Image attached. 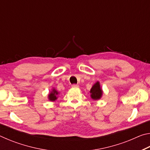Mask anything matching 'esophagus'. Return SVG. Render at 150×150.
Returning a JSON list of instances; mask_svg holds the SVG:
<instances>
[{
    "label": "esophagus",
    "instance_id": "esophagus-1",
    "mask_svg": "<svg viewBox=\"0 0 150 150\" xmlns=\"http://www.w3.org/2000/svg\"><path fill=\"white\" fill-rule=\"evenodd\" d=\"M72 87H74V88H76V87H79V85H76V84H73L71 85Z\"/></svg>",
    "mask_w": 150,
    "mask_h": 150
}]
</instances>
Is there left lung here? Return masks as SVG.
<instances>
[{"mask_svg":"<svg viewBox=\"0 0 150 150\" xmlns=\"http://www.w3.org/2000/svg\"><path fill=\"white\" fill-rule=\"evenodd\" d=\"M91 97L92 99L95 100H99L102 97L103 95V91L102 88L100 87V85L99 81L96 82L95 84L93 85L92 88L90 90Z\"/></svg>","mask_w":150,"mask_h":150,"instance_id":"obj_1","label":"left lung"}]
</instances>
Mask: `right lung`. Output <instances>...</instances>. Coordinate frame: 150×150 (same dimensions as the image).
<instances>
[{"mask_svg": "<svg viewBox=\"0 0 150 150\" xmlns=\"http://www.w3.org/2000/svg\"><path fill=\"white\" fill-rule=\"evenodd\" d=\"M59 93L58 92V91L55 89V88H53L52 91H50V93L48 94V96H47L48 100L54 102V101L57 99L58 95H59Z\"/></svg>", "mask_w": 150, "mask_h": 150, "instance_id": "1", "label": "right lung"}]
</instances>
